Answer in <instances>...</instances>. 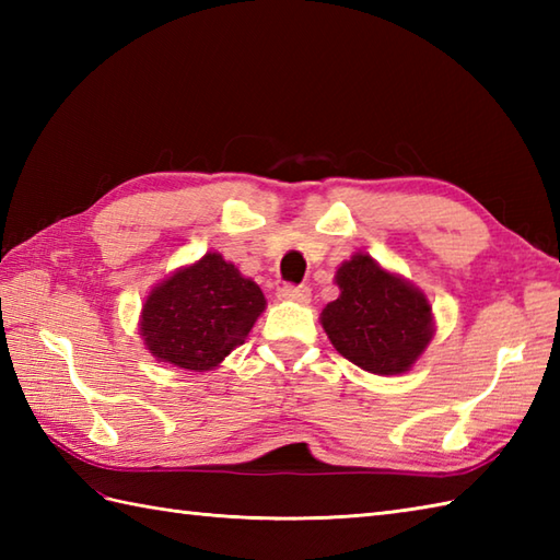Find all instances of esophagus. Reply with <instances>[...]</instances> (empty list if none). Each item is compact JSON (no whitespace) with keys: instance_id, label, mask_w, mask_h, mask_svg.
<instances>
[{"instance_id":"esophagus-1","label":"esophagus","mask_w":560,"mask_h":560,"mask_svg":"<svg viewBox=\"0 0 560 560\" xmlns=\"http://www.w3.org/2000/svg\"><path fill=\"white\" fill-rule=\"evenodd\" d=\"M279 301H291V303H311V289L307 287H291V283H287V287L279 289Z\"/></svg>"}]
</instances>
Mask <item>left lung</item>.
Masks as SVG:
<instances>
[{"mask_svg":"<svg viewBox=\"0 0 560 560\" xmlns=\"http://www.w3.org/2000/svg\"><path fill=\"white\" fill-rule=\"evenodd\" d=\"M335 281L339 299L319 315L335 349L368 373H407L435 331L425 295L365 253L343 261Z\"/></svg>","mask_w":560,"mask_h":560,"instance_id":"1","label":"left lung"}]
</instances>
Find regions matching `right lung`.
Wrapping results in <instances>:
<instances>
[{"label": "right lung", "instance_id": "add662e5", "mask_svg": "<svg viewBox=\"0 0 560 560\" xmlns=\"http://www.w3.org/2000/svg\"><path fill=\"white\" fill-rule=\"evenodd\" d=\"M265 305L253 279L207 253L151 289L139 331L156 361L205 373L241 347Z\"/></svg>", "mask_w": 560, "mask_h": 560}]
</instances>
